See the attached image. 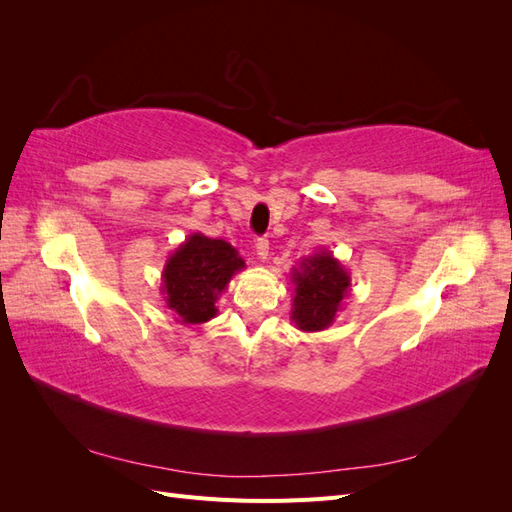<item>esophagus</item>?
<instances>
[{"mask_svg":"<svg viewBox=\"0 0 512 512\" xmlns=\"http://www.w3.org/2000/svg\"><path fill=\"white\" fill-rule=\"evenodd\" d=\"M256 254L260 260L269 258V239H256Z\"/></svg>","mask_w":512,"mask_h":512,"instance_id":"obj_1","label":"esophagus"}]
</instances>
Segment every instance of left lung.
Here are the masks:
<instances>
[{"label": "left lung", "mask_w": 512, "mask_h": 512, "mask_svg": "<svg viewBox=\"0 0 512 512\" xmlns=\"http://www.w3.org/2000/svg\"><path fill=\"white\" fill-rule=\"evenodd\" d=\"M290 282L294 286L290 320L305 333L329 329L350 294V273L324 247L292 267Z\"/></svg>", "instance_id": "8db88e82"}]
</instances>
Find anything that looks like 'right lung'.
<instances>
[{"label": "right lung", "mask_w": 512, "mask_h": 512, "mask_svg": "<svg viewBox=\"0 0 512 512\" xmlns=\"http://www.w3.org/2000/svg\"><path fill=\"white\" fill-rule=\"evenodd\" d=\"M245 269V260L224 239L192 232L168 256L162 271V294L175 320L203 324L218 316L215 301L230 284L232 275Z\"/></svg>", "instance_id": "add662e5"}]
</instances>
